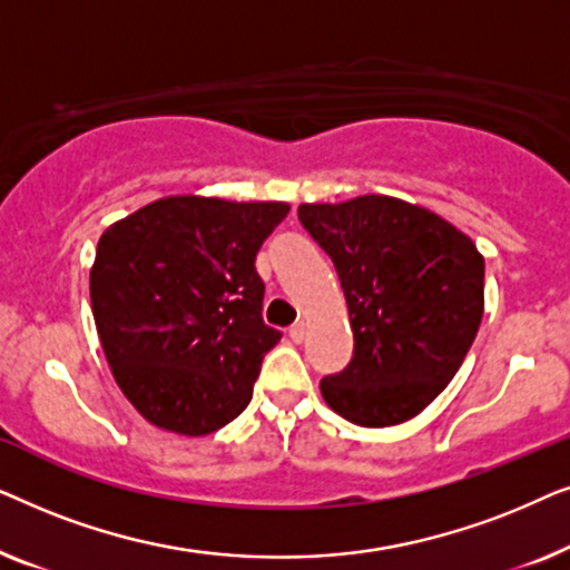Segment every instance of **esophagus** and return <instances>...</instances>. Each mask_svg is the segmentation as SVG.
Segmentation results:
<instances>
[{
	"instance_id": "obj_1",
	"label": "esophagus",
	"mask_w": 570,
	"mask_h": 570,
	"mask_svg": "<svg viewBox=\"0 0 570 570\" xmlns=\"http://www.w3.org/2000/svg\"><path fill=\"white\" fill-rule=\"evenodd\" d=\"M291 340H293V342H303V340H306V324H303V322L293 324V326H291Z\"/></svg>"
}]
</instances>
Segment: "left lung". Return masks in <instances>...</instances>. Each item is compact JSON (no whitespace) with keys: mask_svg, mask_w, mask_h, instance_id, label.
<instances>
[{"mask_svg":"<svg viewBox=\"0 0 570 570\" xmlns=\"http://www.w3.org/2000/svg\"><path fill=\"white\" fill-rule=\"evenodd\" d=\"M298 220L330 254L347 298L353 361L322 379L350 423H404L439 396L482 318L485 259L462 230L394 197L301 205Z\"/></svg>","mask_w":570,"mask_h":570,"instance_id":"obj_1","label":"left lung"}]
</instances>
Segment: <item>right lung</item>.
Wrapping results in <instances>:
<instances>
[{
  "instance_id": "1",
  "label": "right lung",
  "mask_w": 570,
  "mask_h": 570,
  "mask_svg": "<svg viewBox=\"0 0 570 570\" xmlns=\"http://www.w3.org/2000/svg\"><path fill=\"white\" fill-rule=\"evenodd\" d=\"M287 209L168 197L100 236L92 318L116 384L153 425L207 435L252 402L264 355L283 337L262 318L254 262Z\"/></svg>"
}]
</instances>
